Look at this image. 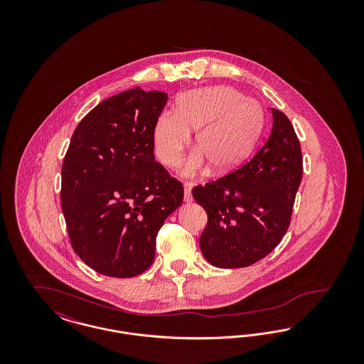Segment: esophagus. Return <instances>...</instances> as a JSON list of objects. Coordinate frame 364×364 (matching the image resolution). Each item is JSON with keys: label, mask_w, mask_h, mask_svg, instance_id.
Masks as SVG:
<instances>
[{"label": "esophagus", "mask_w": 364, "mask_h": 364, "mask_svg": "<svg viewBox=\"0 0 364 364\" xmlns=\"http://www.w3.org/2000/svg\"><path fill=\"white\" fill-rule=\"evenodd\" d=\"M191 188H192V184L191 183H186L184 184V202L186 203H191L193 199H192V195H191Z\"/></svg>", "instance_id": "obj_1"}]
</instances>
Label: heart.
Masks as SVG:
<instances>
[{"label": "heart", "mask_w": 364, "mask_h": 364, "mask_svg": "<svg viewBox=\"0 0 364 364\" xmlns=\"http://www.w3.org/2000/svg\"><path fill=\"white\" fill-rule=\"evenodd\" d=\"M263 107L228 86L203 87L178 97L176 112L156 116L151 138L162 164L177 168L196 129L195 150L187 159L184 176H195L210 164L211 172L225 173L239 165L255 146L263 127Z\"/></svg>", "instance_id": "b5f03b06"}]
</instances>
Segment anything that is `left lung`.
Here are the masks:
<instances>
[{
    "label": "left lung",
    "instance_id": "1",
    "mask_svg": "<svg viewBox=\"0 0 364 364\" xmlns=\"http://www.w3.org/2000/svg\"><path fill=\"white\" fill-rule=\"evenodd\" d=\"M272 114L270 135L252 159L192 190L208 213L199 245L213 266L254 264L277 247L289 228L303 176L301 150L289 119L277 109Z\"/></svg>",
    "mask_w": 364,
    "mask_h": 364
}]
</instances>
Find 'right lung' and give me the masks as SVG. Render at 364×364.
I'll return each mask as SVG.
<instances>
[{"label": "right lung", "mask_w": 364, "mask_h": 364, "mask_svg": "<svg viewBox=\"0 0 364 364\" xmlns=\"http://www.w3.org/2000/svg\"><path fill=\"white\" fill-rule=\"evenodd\" d=\"M166 101L158 90H127L97 105L70 139L61 208L75 252L104 276L146 272L158 230L183 202L181 183L153 153V125Z\"/></svg>", "instance_id": "1"}]
</instances>
